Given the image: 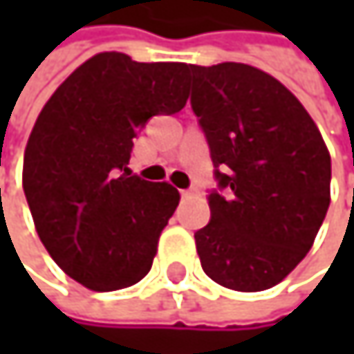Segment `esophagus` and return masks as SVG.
Segmentation results:
<instances>
[{
	"label": "esophagus",
	"instance_id": "1",
	"mask_svg": "<svg viewBox=\"0 0 354 354\" xmlns=\"http://www.w3.org/2000/svg\"><path fill=\"white\" fill-rule=\"evenodd\" d=\"M198 190L196 188H188V190H182V196L186 198V196H192V194H196Z\"/></svg>",
	"mask_w": 354,
	"mask_h": 354
}]
</instances>
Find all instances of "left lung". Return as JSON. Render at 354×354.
Listing matches in <instances>:
<instances>
[{"instance_id":"8db88e82","label":"left lung","mask_w":354,"mask_h":354,"mask_svg":"<svg viewBox=\"0 0 354 354\" xmlns=\"http://www.w3.org/2000/svg\"><path fill=\"white\" fill-rule=\"evenodd\" d=\"M190 104L215 176L211 221L194 234L207 277L234 291L279 285L310 252L330 205V153L304 104L246 63L190 65Z\"/></svg>"}]
</instances>
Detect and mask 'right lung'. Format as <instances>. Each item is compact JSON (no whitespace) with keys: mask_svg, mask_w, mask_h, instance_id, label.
I'll use <instances>...</instances> for the list:
<instances>
[{"mask_svg":"<svg viewBox=\"0 0 354 354\" xmlns=\"http://www.w3.org/2000/svg\"><path fill=\"white\" fill-rule=\"evenodd\" d=\"M186 63H137L98 53L48 98L24 151L22 184L40 242L92 291L139 283L180 192L127 168L133 137L156 114L180 112Z\"/></svg>","mask_w":354,"mask_h":354,"instance_id":"obj_1","label":"right lung"}]
</instances>
